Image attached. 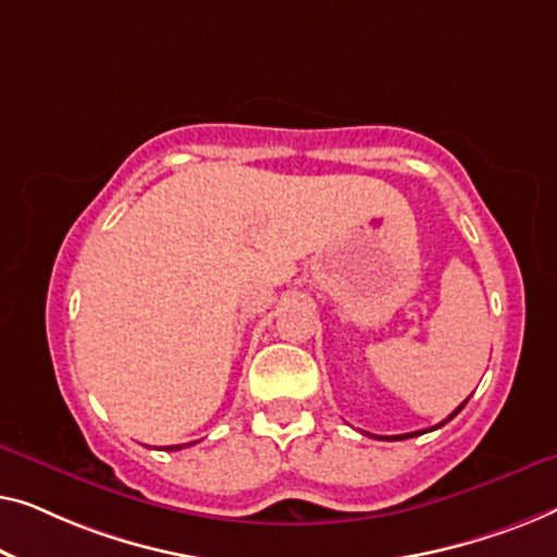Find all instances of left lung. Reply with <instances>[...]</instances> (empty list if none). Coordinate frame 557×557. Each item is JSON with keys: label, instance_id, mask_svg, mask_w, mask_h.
I'll return each mask as SVG.
<instances>
[{"label": "left lung", "instance_id": "left-lung-1", "mask_svg": "<svg viewBox=\"0 0 557 557\" xmlns=\"http://www.w3.org/2000/svg\"><path fill=\"white\" fill-rule=\"evenodd\" d=\"M467 404V401H465ZM465 404H461V406H457V411H451L449 413V417H446L444 421H442V424H436L434 429H438V426H444L446 424V421H451L454 417H457V413L461 411V409H465ZM419 434H424V432H411V434H401V436H379V438H411V436H419Z\"/></svg>", "mask_w": 557, "mask_h": 557}]
</instances>
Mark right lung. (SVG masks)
I'll return each instance as SVG.
<instances>
[{
  "label": "right lung",
  "instance_id": "right-lung-1",
  "mask_svg": "<svg viewBox=\"0 0 557 557\" xmlns=\"http://www.w3.org/2000/svg\"><path fill=\"white\" fill-rule=\"evenodd\" d=\"M191 444H194V442H191ZM186 446H189V444H186ZM169 449H174V451H176V449H182V444H176V446H169Z\"/></svg>",
  "mask_w": 557,
  "mask_h": 557
}]
</instances>
